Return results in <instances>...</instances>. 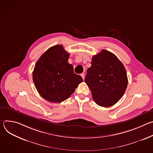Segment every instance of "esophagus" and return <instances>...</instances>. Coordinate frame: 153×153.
<instances>
[{"label":"esophagus","instance_id":"esophagus-1","mask_svg":"<svg viewBox=\"0 0 153 153\" xmlns=\"http://www.w3.org/2000/svg\"><path fill=\"white\" fill-rule=\"evenodd\" d=\"M80 76H82V79L84 80V79H85V73H82V74H80Z\"/></svg>","mask_w":153,"mask_h":153}]
</instances>
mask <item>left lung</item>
<instances>
[{"instance_id":"obj_1","label":"left lung","mask_w":153,"mask_h":153,"mask_svg":"<svg viewBox=\"0 0 153 153\" xmlns=\"http://www.w3.org/2000/svg\"><path fill=\"white\" fill-rule=\"evenodd\" d=\"M91 63L85 82L94 102L103 107L113 106L126 89L128 77L125 67L116 56L105 50L93 56Z\"/></svg>"}]
</instances>
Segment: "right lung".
Wrapping results in <instances>:
<instances>
[{
  "instance_id": "1",
  "label": "right lung",
  "mask_w": 153,
  "mask_h": 153,
  "mask_svg": "<svg viewBox=\"0 0 153 153\" xmlns=\"http://www.w3.org/2000/svg\"><path fill=\"white\" fill-rule=\"evenodd\" d=\"M69 56L62 45H57L47 50L35 65L33 82L39 94L47 101L57 103L67 100L83 82L68 63Z\"/></svg>"
}]
</instances>
